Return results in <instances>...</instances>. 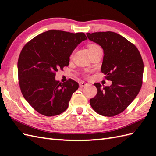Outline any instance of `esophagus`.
<instances>
[{"mask_svg":"<svg viewBox=\"0 0 156 156\" xmlns=\"http://www.w3.org/2000/svg\"><path fill=\"white\" fill-rule=\"evenodd\" d=\"M79 84H80V87L82 88L87 87V86L88 85V84L86 83V82H80V83H79Z\"/></svg>","mask_w":156,"mask_h":156,"instance_id":"34e87169","label":"esophagus"}]
</instances>
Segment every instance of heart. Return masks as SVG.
<instances>
[{"label":"heart","instance_id":"obj_1","mask_svg":"<svg viewBox=\"0 0 156 156\" xmlns=\"http://www.w3.org/2000/svg\"><path fill=\"white\" fill-rule=\"evenodd\" d=\"M100 48V47H99V46H98V45H95V44H91V45H89L88 49H89V50H90V49H94V48Z\"/></svg>","mask_w":156,"mask_h":156}]
</instances>
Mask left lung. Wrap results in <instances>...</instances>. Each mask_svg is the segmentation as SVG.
<instances>
[{
    "label": "left lung",
    "mask_w": 156,
    "mask_h": 156,
    "mask_svg": "<svg viewBox=\"0 0 156 156\" xmlns=\"http://www.w3.org/2000/svg\"><path fill=\"white\" fill-rule=\"evenodd\" d=\"M90 41L103 49L101 72L110 87L95 83L97 94L90 100L93 110L105 117H113L125 111L137 97L142 85L144 62L132 43L115 32L87 34Z\"/></svg>",
    "instance_id": "1"
}]
</instances>
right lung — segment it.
I'll use <instances>...</instances> for the list:
<instances>
[{
    "label": "right lung",
    "mask_w": 156,
    "mask_h": 156,
    "mask_svg": "<svg viewBox=\"0 0 156 156\" xmlns=\"http://www.w3.org/2000/svg\"><path fill=\"white\" fill-rule=\"evenodd\" d=\"M86 39L84 33L49 30L22 49L17 64L19 87L25 100L39 113L52 117L68 107L78 83L72 79L59 83L55 72L69 65L73 51Z\"/></svg>",
    "instance_id": "add662e5"
}]
</instances>
